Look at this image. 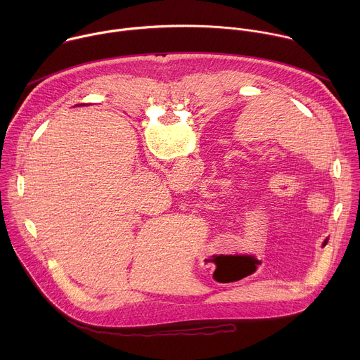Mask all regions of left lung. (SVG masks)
Wrapping results in <instances>:
<instances>
[{
	"mask_svg": "<svg viewBox=\"0 0 360 360\" xmlns=\"http://www.w3.org/2000/svg\"><path fill=\"white\" fill-rule=\"evenodd\" d=\"M326 242H328V240H325V242H323V245H325V243H326Z\"/></svg>",
	"mask_w": 360,
	"mask_h": 360,
	"instance_id": "left-lung-1",
	"label": "left lung"
}]
</instances>
